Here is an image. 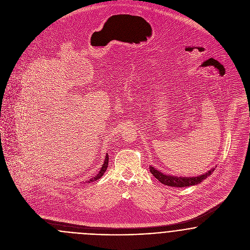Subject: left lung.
Instances as JSON below:
<instances>
[{"mask_svg":"<svg viewBox=\"0 0 250 250\" xmlns=\"http://www.w3.org/2000/svg\"><path fill=\"white\" fill-rule=\"evenodd\" d=\"M149 168H150L151 173L154 175V177L158 179L162 184L167 185V186H170V187H178V188L189 187V186H193V185L199 184L204 179H206L208 176H210L212 174V172L214 170V168H213L212 170L208 171L207 173H205L203 175H200V176H197V177L187 178V177H177V176H171V175L164 174L161 171L157 170V168H155L153 167H150Z\"/></svg>","mask_w":250,"mask_h":250,"instance_id":"1","label":"left lung"}]
</instances>
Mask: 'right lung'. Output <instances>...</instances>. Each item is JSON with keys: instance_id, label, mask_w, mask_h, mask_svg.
<instances>
[{"instance_id": "right-lung-1", "label": "right lung", "mask_w": 250, "mask_h": 250, "mask_svg": "<svg viewBox=\"0 0 250 250\" xmlns=\"http://www.w3.org/2000/svg\"><path fill=\"white\" fill-rule=\"evenodd\" d=\"M107 164H108V155H106V158H105V162H104V164H103V166H102V167H101V169H100V171H99V173L98 174H96L94 177H92V178L88 179L85 183H90V182H94V181H97L98 179L101 178L102 176H103V174H104V172L107 170Z\"/></svg>"}]
</instances>
